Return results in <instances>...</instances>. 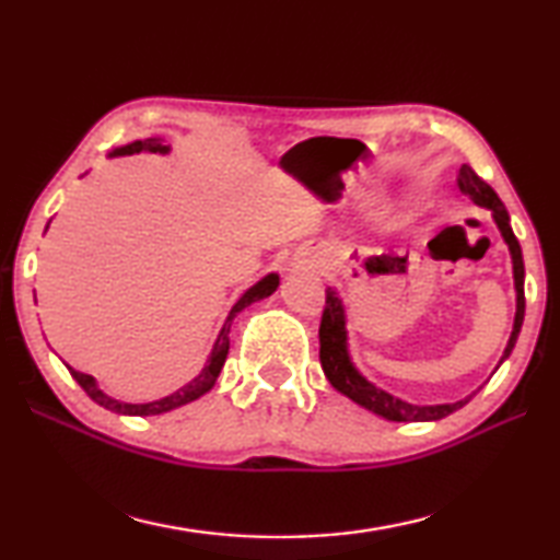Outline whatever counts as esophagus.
Here are the masks:
<instances>
[{
    "mask_svg": "<svg viewBox=\"0 0 560 560\" xmlns=\"http://www.w3.org/2000/svg\"><path fill=\"white\" fill-rule=\"evenodd\" d=\"M311 267H318V261H311Z\"/></svg>",
    "mask_w": 560,
    "mask_h": 560,
    "instance_id": "1",
    "label": "esophagus"
}]
</instances>
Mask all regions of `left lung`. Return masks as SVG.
Returning a JSON list of instances; mask_svg holds the SVG:
<instances>
[{
	"mask_svg": "<svg viewBox=\"0 0 560 560\" xmlns=\"http://www.w3.org/2000/svg\"><path fill=\"white\" fill-rule=\"evenodd\" d=\"M457 185L464 195L469 197L474 205L487 207L494 214V222L499 226L501 236L509 244L511 252V264H514V287H516V316H514V328H511L509 343L504 348V355H501L499 363L511 355V350L516 346V338L521 334V324H524V311H526V299H524V257H521V246L518 240L514 236V230L509 224V212L504 202L499 200V195L491 189L485 179H481L469 165L459 167L457 175ZM318 338H320V368L328 377V383L336 387L340 395L350 397V400L358 402L365 410H371L375 415L385 417L390 422H430V420H442V417L452 415L454 410L467 405L471 400L464 397V400L457 402H447V405H412L405 402L400 397H395L390 393H385L383 387L373 385L371 381H365L363 375L358 373V368L353 365L348 353V330H346V308L343 301H340L338 291L334 287L326 289V306H324V316H320V328H318Z\"/></svg>",
	"mask_w": 560,
	"mask_h": 560,
	"instance_id": "8db88e82",
	"label": "left lung"
}]
</instances>
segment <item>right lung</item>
<instances>
[{
	"label": "right lung",
	"instance_id": "1",
	"mask_svg": "<svg viewBox=\"0 0 560 560\" xmlns=\"http://www.w3.org/2000/svg\"><path fill=\"white\" fill-rule=\"evenodd\" d=\"M143 150H145V153L165 155V153H170V145H163V140H160V138H145V140H136V143H128V145H122V148H116L110 153V158H116V155H136V153H143ZM277 287H279V273H267V277L254 283L252 289H246L242 296H240V301H236L234 306H232L230 316H226L224 326L220 330V336H217V340H214L212 353H210V358H207V365L202 368V373L197 375L195 381H189L187 385L179 387V390H175L173 395L160 397V400L138 402V405L113 400V397H108L106 393L101 390L98 383H96V377H93V375L73 371L71 365H69V373L73 375V381L79 383L83 390H86V395L91 397L93 402H98L101 407H106V410H113V412H118V415L148 417V415H163V412L175 410V407H183V405L192 402V400H197V397H202L205 393L212 390V385L217 383V377H220V371H222V365H224V360H226V353H230V328H232L234 316L240 314L242 308L249 306V303L271 296V293L277 291Z\"/></svg>",
	"mask_w": 560,
	"mask_h": 560
}]
</instances>
